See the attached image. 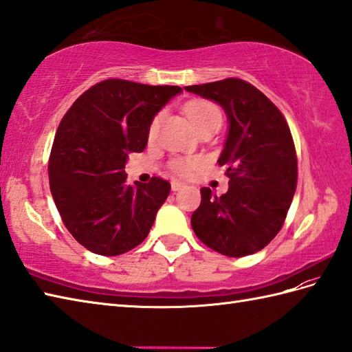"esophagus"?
Segmentation results:
<instances>
[{
	"label": "esophagus",
	"instance_id": "1",
	"mask_svg": "<svg viewBox=\"0 0 352 352\" xmlns=\"http://www.w3.org/2000/svg\"><path fill=\"white\" fill-rule=\"evenodd\" d=\"M184 187H186V184L182 183V182H177V179H174V182L170 183V189H173L174 192L182 190V189H184Z\"/></svg>",
	"mask_w": 352,
	"mask_h": 352
}]
</instances>
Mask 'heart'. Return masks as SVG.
<instances>
[{"label":"heart","instance_id":"heart-1","mask_svg":"<svg viewBox=\"0 0 352 352\" xmlns=\"http://www.w3.org/2000/svg\"><path fill=\"white\" fill-rule=\"evenodd\" d=\"M186 113L189 120L193 122V126L198 129L204 122H207L210 120H220L222 116H220V111L216 104L207 100H193L186 104ZM160 124V116L153 120L151 126H150V136H154L157 132ZM201 165V159H179L173 163V168L177 170L178 174L186 175L189 174L192 169L198 168Z\"/></svg>","mask_w":352,"mask_h":352}]
</instances>
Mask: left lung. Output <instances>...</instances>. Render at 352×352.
<instances>
[{"label":"left lung","mask_w":352,"mask_h":352,"mask_svg":"<svg viewBox=\"0 0 352 352\" xmlns=\"http://www.w3.org/2000/svg\"><path fill=\"white\" fill-rule=\"evenodd\" d=\"M186 91L213 100L228 117L219 165L230 189L222 196L201 189L192 214L196 236L222 255L240 258L264 249L285 222L297 187V156L282 112L243 79L189 85Z\"/></svg>","instance_id":"left-lung-1"}]
</instances>
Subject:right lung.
<instances>
[{
    "mask_svg": "<svg viewBox=\"0 0 352 352\" xmlns=\"http://www.w3.org/2000/svg\"><path fill=\"white\" fill-rule=\"evenodd\" d=\"M177 85L106 79L65 112L49 157V186L69 232L89 252L117 256L148 235L170 184H127L130 153L144 151L150 126Z\"/></svg>",
    "mask_w": 352,
    "mask_h": 352,
    "instance_id": "add662e5",
    "label": "right lung"
}]
</instances>
